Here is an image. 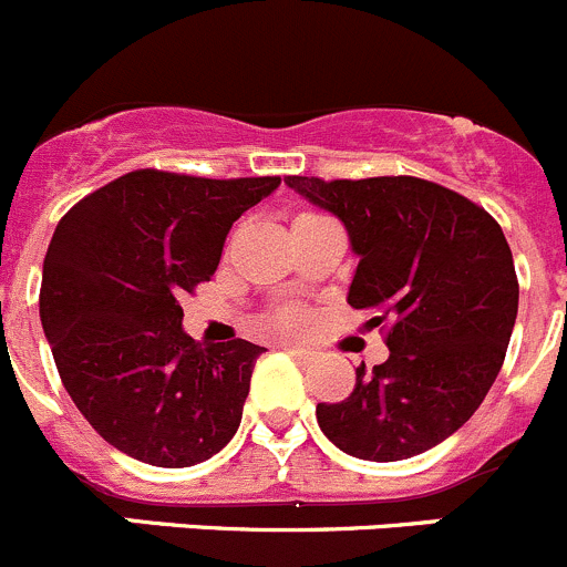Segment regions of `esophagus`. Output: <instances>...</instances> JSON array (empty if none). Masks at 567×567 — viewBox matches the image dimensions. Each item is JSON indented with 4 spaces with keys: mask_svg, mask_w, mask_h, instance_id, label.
<instances>
[{
    "mask_svg": "<svg viewBox=\"0 0 567 567\" xmlns=\"http://www.w3.org/2000/svg\"><path fill=\"white\" fill-rule=\"evenodd\" d=\"M281 347L286 352H291L295 358H300V361H308V358H311V350H308V347H302V344H297V341H284Z\"/></svg>",
    "mask_w": 567,
    "mask_h": 567,
    "instance_id": "34e87169",
    "label": "esophagus"
}]
</instances>
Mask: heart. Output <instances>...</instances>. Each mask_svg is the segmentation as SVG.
<instances>
[{"instance_id": "obj_1", "label": "heart", "mask_w": 567, "mask_h": 567, "mask_svg": "<svg viewBox=\"0 0 567 567\" xmlns=\"http://www.w3.org/2000/svg\"><path fill=\"white\" fill-rule=\"evenodd\" d=\"M300 313H297V311H286V313H281V322H286V324H297V322H300Z\"/></svg>"}]
</instances>
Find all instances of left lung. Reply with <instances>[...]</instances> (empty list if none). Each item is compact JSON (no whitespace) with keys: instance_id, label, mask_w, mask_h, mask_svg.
Wrapping results in <instances>:
<instances>
[{"instance_id":"obj_1","label":"left lung","mask_w":567,"mask_h":567,"mask_svg":"<svg viewBox=\"0 0 567 567\" xmlns=\"http://www.w3.org/2000/svg\"><path fill=\"white\" fill-rule=\"evenodd\" d=\"M339 217L358 256L347 302L385 324L389 361L355 369L317 422L341 452L394 463L463 427L491 391L518 313V278L498 223L463 195L413 176H286Z\"/></svg>"}]
</instances>
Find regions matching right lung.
I'll return each instance as SVG.
<instances>
[{
  "instance_id": "right-lung-1",
  "label": "right lung",
  "mask_w": 567,
  "mask_h": 567,
  "mask_svg": "<svg viewBox=\"0 0 567 567\" xmlns=\"http://www.w3.org/2000/svg\"><path fill=\"white\" fill-rule=\"evenodd\" d=\"M278 184L134 171L54 228L43 333L74 405L123 455L187 468L237 433L265 347L200 344L184 333L178 297L215 276L234 223Z\"/></svg>"
}]
</instances>
